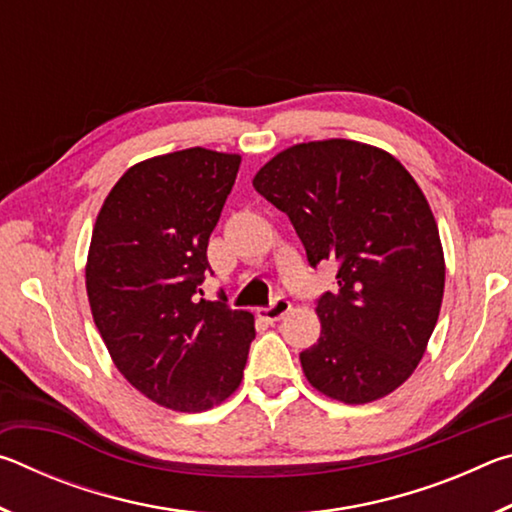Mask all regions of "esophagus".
Returning <instances> with one entry per match:
<instances>
[{
    "label": "esophagus",
    "instance_id": "obj_1",
    "mask_svg": "<svg viewBox=\"0 0 512 512\" xmlns=\"http://www.w3.org/2000/svg\"><path fill=\"white\" fill-rule=\"evenodd\" d=\"M289 309H291V302L284 296H280V298H275L268 307L259 309V316L268 320V323H275V320H280Z\"/></svg>",
    "mask_w": 512,
    "mask_h": 512
}]
</instances>
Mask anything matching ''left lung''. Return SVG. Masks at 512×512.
<instances>
[{"mask_svg":"<svg viewBox=\"0 0 512 512\" xmlns=\"http://www.w3.org/2000/svg\"><path fill=\"white\" fill-rule=\"evenodd\" d=\"M253 187L289 216L311 266L334 262L316 300L320 339L300 352L309 384L345 404L393 393L440 314L445 257L431 207L391 153L350 140L296 144Z\"/></svg>","mask_w":512,"mask_h":512,"instance_id":"left-lung-1","label":"left lung"}]
</instances>
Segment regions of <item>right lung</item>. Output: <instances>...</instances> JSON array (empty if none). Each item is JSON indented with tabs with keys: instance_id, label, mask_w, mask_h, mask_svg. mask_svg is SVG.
I'll use <instances>...</instances> for the list:
<instances>
[{
	"instance_id": "1",
	"label": "right lung",
	"mask_w": 512,
	"mask_h": 512,
	"mask_svg": "<svg viewBox=\"0 0 512 512\" xmlns=\"http://www.w3.org/2000/svg\"><path fill=\"white\" fill-rule=\"evenodd\" d=\"M239 164L201 146L135 164L92 230L94 325L121 375L173 411L212 409L235 393L255 339L250 311L201 298L207 241Z\"/></svg>"
}]
</instances>
